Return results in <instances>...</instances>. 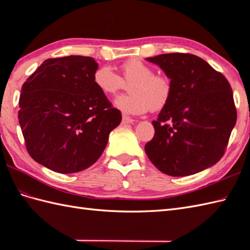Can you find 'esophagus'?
I'll use <instances>...</instances> for the list:
<instances>
[{
    "label": "esophagus",
    "instance_id": "34e87169",
    "mask_svg": "<svg viewBox=\"0 0 250 250\" xmlns=\"http://www.w3.org/2000/svg\"><path fill=\"white\" fill-rule=\"evenodd\" d=\"M134 120L132 119V118H130L129 116H125V115H124L122 116V124H132V122H133Z\"/></svg>",
    "mask_w": 250,
    "mask_h": 250
}]
</instances>
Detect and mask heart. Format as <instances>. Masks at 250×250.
<instances>
[{"mask_svg":"<svg viewBox=\"0 0 250 250\" xmlns=\"http://www.w3.org/2000/svg\"><path fill=\"white\" fill-rule=\"evenodd\" d=\"M120 75L109 65H102L93 72L92 81L100 92L113 95L125 86H129V94H122L115 100V106L122 113L141 115L151 108L160 110L166 107L173 94L171 78L155 74L151 65L140 59H131L121 64Z\"/></svg>","mask_w":250,"mask_h":250,"instance_id":"1","label":"heart"}]
</instances>
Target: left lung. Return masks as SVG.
<instances>
[{
  "label": "left lung",
  "mask_w": 250,
  "mask_h": 250,
  "mask_svg": "<svg viewBox=\"0 0 250 250\" xmlns=\"http://www.w3.org/2000/svg\"><path fill=\"white\" fill-rule=\"evenodd\" d=\"M147 61L166 72L173 94L152 121L153 139L146 155L159 171L188 176L224 157L237 113L228 79L191 54H164Z\"/></svg>",
  "instance_id": "left-lung-1"
}]
</instances>
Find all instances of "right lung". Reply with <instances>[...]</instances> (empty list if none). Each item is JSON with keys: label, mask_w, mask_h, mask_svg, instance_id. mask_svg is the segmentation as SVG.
Segmentation results:
<instances>
[{"label": "right lung", "mask_w": 250, "mask_h": 250, "mask_svg": "<svg viewBox=\"0 0 250 250\" xmlns=\"http://www.w3.org/2000/svg\"><path fill=\"white\" fill-rule=\"evenodd\" d=\"M97 68L91 57L47 59L22 84L18 119L26 151L51 171L91 167L120 125L121 111L94 86Z\"/></svg>", "instance_id": "1"}]
</instances>
